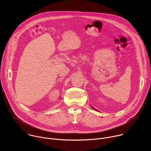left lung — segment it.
Returning <instances> with one entry per match:
<instances>
[{
	"instance_id": "1",
	"label": "left lung",
	"mask_w": 151,
	"mask_h": 151,
	"mask_svg": "<svg viewBox=\"0 0 151 151\" xmlns=\"http://www.w3.org/2000/svg\"><path fill=\"white\" fill-rule=\"evenodd\" d=\"M93 109H94V107H93Z\"/></svg>"
}]
</instances>
